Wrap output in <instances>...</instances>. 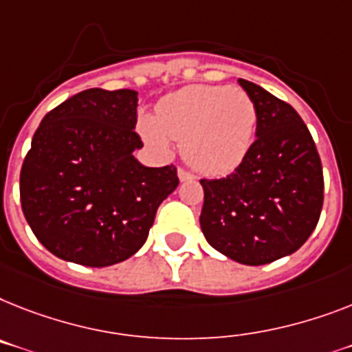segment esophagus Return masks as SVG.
Segmentation results:
<instances>
[{
  "label": "esophagus",
  "instance_id": "34e87169",
  "mask_svg": "<svg viewBox=\"0 0 352 352\" xmlns=\"http://www.w3.org/2000/svg\"><path fill=\"white\" fill-rule=\"evenodd\" d=\"M178 178H179V182H190V179H192L194 176L190 173H188V170L178 169Z\"/></svg>",
  "mask_w": 352,
  "mask_h": 352
}]
</instances>
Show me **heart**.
<instances>
[{"label": "heart", "mask_w": 352, "mask_h": 352, "mask_svg": "<svg viewBox=\"0 0 352 352\" xmlns=\"http://www.w3.org/2000/svg\"><path fill=\"white\" fill-rule=\"evenodd\" d=\"M257 107L248 93L230 86H188L164 97L156 117L140 118V135L165 155L170 141L197 173L225 176L245 160L254 142Z\"/></svg>", "instance_id": "b5f03b06"}]
</instances>
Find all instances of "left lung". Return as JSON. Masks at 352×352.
<instances>
[{
  "instance_id": "left-lung-1",
  "label": "left lung",
  "mask_w": 352,
  "mask_h": 352,
  "mask_svg": "<svg viewBox=\"0 0 352 352\" xmlns=\"http://www.w3.org/2000/svg\"><path fill=\"white\" fill-rule=\"evenodd\" d=\"M237 82L257 107V138L230 176L201 179L199 225L219 254L261 266L292 255L313 234L324 203V176L298 113L257 84Z\"/></svg>"
}]
</instances>
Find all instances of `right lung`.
<instances>
[{
    "label": "right lung",
    "mask_w": 352,
    "mask_h": 352,
    "mask_svg": "<svg viewBox=\"0 0 352 352\" xmlns=\"http://www.w3.org/2000/svg\"><path fill=\"white\" fill-rule=\"evenodd\" d=\"M138 91L84 89L46 113L21 167L32 232L63 261L104 268L135 255L178 187L173 165L145 167L135 133Z\"/></svg>",
    "instance_id": "add662e5"
}]
</instances>
